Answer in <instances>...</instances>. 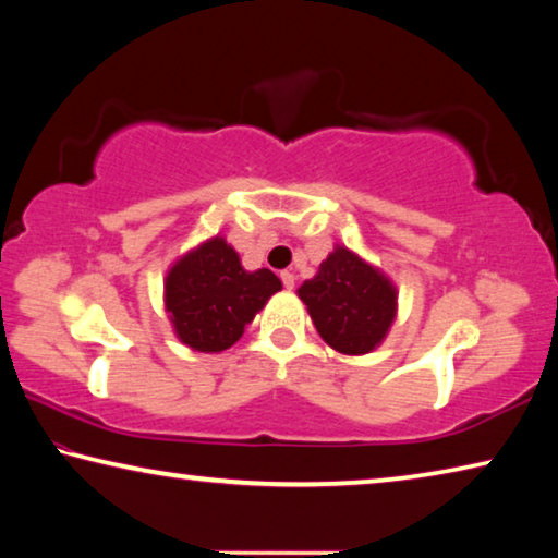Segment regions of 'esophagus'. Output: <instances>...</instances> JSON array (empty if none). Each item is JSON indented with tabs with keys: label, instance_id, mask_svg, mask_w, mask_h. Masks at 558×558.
<instances>
[{
	"label": "esophagus",
	"instance_id": "esophagus-1",
	"mask_svg": "<svg viewBox=\"0 0 558 558\" xmlns=\"http://www.w3.org/2000/svg\"><path fill=\"white\" fill-rule=\"evenodd\" d=\"M280 280H282V286H286L288 290L295 288V276H292L290 270H282V272H280Z\"/></svg>",
	"mask_w": 558,
	"mask_h": 558
}]
</instances>
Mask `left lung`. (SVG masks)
<instances>
[{
	"instance_id": "left-lung-1",
	"label": "left lung",
	"mask_w": 558,
	"mask_h": 558,
	"mask_svg": "<svg viewBox=\"0 0 558 558\" xmlns=\"http://www.w3.org/2000/svg\"><path fill=\"white\" fill-rule=\"evenodd\" d=\"M319 337L342 354H369L396 319L393 282L344 245L319 263L313 280L298 288Z\"/></svg>"
}]
</instances>
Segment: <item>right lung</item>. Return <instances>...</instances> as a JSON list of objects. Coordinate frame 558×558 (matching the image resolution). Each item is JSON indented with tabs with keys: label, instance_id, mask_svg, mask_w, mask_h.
I'll list each match as a JSON object with an SVG mask.
<instances>
[{
	"label": "right lung",
	"instance_id": "obj_1",
	"mask_svg": "<svg viewBox=\"0 0 558 558\" xmlns=\"http://www.w3.org/2000/svg\"><path fill=\"white\" fill-rule=\"evenodd\" d=\"M282 288L268 268L248 272L221 235L189 251L167 272L165 307L179 342L196 352L235 344L270 295Z\"/></svg>",
	"mask_w": 558,
	"mask_h": 558
}]
</instances>
